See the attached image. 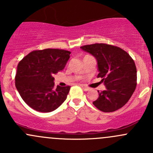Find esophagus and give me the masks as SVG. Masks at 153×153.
I'll use <instances>...</instances> for the list:
<instances>
[{
	"label": "esophagus",
	"instance_id": "1",
	"mask_svg": "<svg viewBox=\"0 0 153 153\" xmlns=\"http://www.w3.org/2000/svg\"><path fill=\"white\" fill-rule=\"evenodd\" d=\"M81 86L83 88V89H84L85 91H89V88H88L87 86H86L85 85H84V84H81Z\"/></svg>",
	"mask_w": 153,
	"mask_h": 153
}]
</instances>
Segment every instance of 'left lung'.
Returning a JSON list of instances; mask_svg holds the SVG:
<instances>
[{
    "instance_id": "1",
    "label": "left lung",
    "mask_w": 153,
    "mask_h": 153,
    "mask_svg": "<svg viewBox=\"0 0 153 153\" xmlns=\"http://www.w3.org/2000/svg\"><path fill=\"white\" fill-rule=\"evenodd\" d=\"M81 49L95 57L98 78H102L106 86L105 90L98 91V99L92 104L104 112L124 106L136 87L137 70L132 58L121 48L106 44L83 46Z\"/></svg>"
}]
</instances>
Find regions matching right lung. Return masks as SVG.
I'll use <instances>...</instances> for the list:
<instances>
[{"label": "right lung", "instance_id": "add662e5", "mask_svg": "<svg viewBox=\"0 0 153 153\" xmlns=\"http://www.w3.org/2000/svg\"><path fill=\"white\" fill-rule=\"evenodd\" d=\"M69 51L46 49L30 52L19 62L15 86L27 105L41 112L55 110L67 99L70 86L55 88L53 75L63 70Z\"/></svg>", "mask_w": 153, "mask_h": 153}]
</instances>
